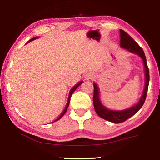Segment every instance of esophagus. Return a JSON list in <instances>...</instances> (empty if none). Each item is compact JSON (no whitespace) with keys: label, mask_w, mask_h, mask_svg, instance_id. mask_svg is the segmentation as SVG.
<instances>
[{"label":"esophagus","mask_w":160,"mask_h":160,"mask_svg":"<svg viewBox=\"0 0 160 160\" xmlns=\"http://www.w3.org/2000/svg\"><path fill=\"white\" fill-rule=\"evenodd\" d=\"M89 78H90V76H89V77H88Z\"/></svg>","instance_id":"34e87169"}]
</instances>
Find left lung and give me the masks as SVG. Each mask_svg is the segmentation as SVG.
I'll use <instances>...</instances> for the list:
<instances>
[{
	"label": "left lung",
	"mask_w": 160,
	"mask_h": 160,
	"mask_svg": "<svg viewBox=\"0 0 160 160\" xmlns=\"http://www.w3.org/2000/svg\"><path fill=\"white\" fill-rule=\"evenodd\" d=\"M120 38H121L120 39V46L122 48H124L125 49H128V51L138 54L143 59L144 68H145L146 83L143 95H142V97L140 99L139 102L135 106H132V108L123 111H112L105 108L99 100V90H98V86L95 83H94L93 104L95 112L102 119L113 122V123H122V122L126 121L127 119H128L135 113H136L141 109L146 100L148 83H149V70H148L147 62H146V58L143 49L138 44L136 41L130 35L127 33L123 30H120Z\"/></svg>",
	"instance_id": "left-lung-1"
}]
</instances>
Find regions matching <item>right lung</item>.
<instances>
[{
    "instance_id": "1",
    "label": "right lung",
    "mask_w": 160,
    "mask_h": 160,
    "mask_svg": "<svg viewBox=\"0 0 160 160\" xmlns=\"http://www.w3.org/2000/svg\"><path fill=\"white\" fill-rule=\"evenodd\" d=\"M36 38H37L36 37V38H32V39H30V41H28V42H30V41H32V40H34V39H36ZM82 82H78L77 84H76L75 86H74V87H73V88H72V89H71V91H70V93H69V97H68V102H67V104H66V106H65V109H64V111H62V113H61L60 117H59L58 118V119H56L55 120H54V122H56V121H58V120L60 119L61 118H62V117H63V115L65 114V112H66V111H67V109H68V106H69V102H70V100H71V97L72 94H73V92L76 90V88H77V87H78V86H79V85H80L81 84H82Z\"/></svg>"
}]
</instances>
